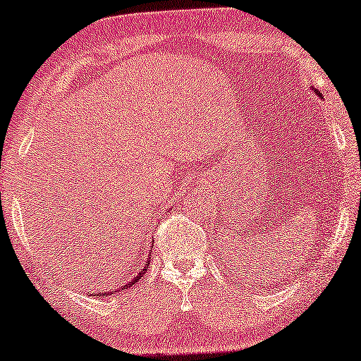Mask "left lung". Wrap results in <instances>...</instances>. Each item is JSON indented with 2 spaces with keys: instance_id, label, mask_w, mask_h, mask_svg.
Returning a JSON list of instances; mask_svg holds the SVG:
<instances>
[{
  "instance_id": "obj_1",
  "label": "left lung",
  "mask_w": 361,
  "mask_h": 361,
  "mask_svg": "<svg viewBox=\"0 0 361 361\" xmlns=\"http://www.w3.org/2000/svg\"><path fill=\"white\" fill-rule=\"evenodd\" d=\"M311 90H314V94H316V95H318V97H321V99H322V95H321V92H319V90H318V89L311 87Z\"/></svg>"
}]
</instances>
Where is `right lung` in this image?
<instances>
[{
	"mask_svg": "<svg viewBox=\"0 0 361 361\" xmlns=\"http://www.w3.org/2000/svg\"><path fill=\"white\" fill-rule=\"evenodd\" d=\"M150 255H152V250H150V252H149V256H147V264H149V259H150ZM147 264L146 266H144V269H141V271H139L137 274H136V276H134V279H131V281H129L126 285H123V287L120 288V290H125V288H128V287H131V285H134V283H136L137 281H139V279H141L142 277V274L144 272H146L147 271ZM120 290H118V292H120ZM116 292V293H118ZM106 295H111V292H104V290H102V292L100 293H95V297H106Z\"/></svg>",
	"mask_w": 361,
	"mask_h": 361,
	"instance_id": "add662e5",
	"label": "right lung"
}]
</instances>
